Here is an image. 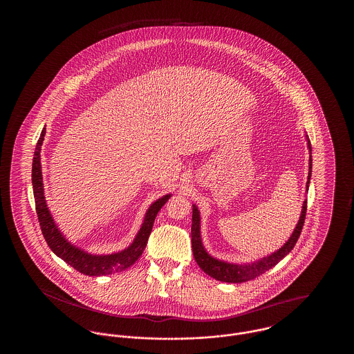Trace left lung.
I'll use <instances>...</instances> for the list:
<instances>
[{
    "label": "left lung",
    "instance_id": "1",
    "mask_svg": "<svg viewBox=\"0 0 354 354\" xmlns=\"http://www.w3.org/2000/svg\"><path fill=\"white\" fill-rule=\"evenodd\" d=\"M308 147L310 150V142L308 139ZM310 172H312V156H309V174H308V182H306V188L309 187V180H310ZM305 215H306V199L304 202L303 211L301 216L297 223L296 230L293 231L292 236L286 244L277 251L273 252L270 256L256 261L251 264H228L224 261H220L214 259L205 252L201 239V216L198 208L194 205L192 209V227H191V241H192V252L194 257L198 263V266L204 270L208 276L214 277L215 280H219L223 283H245L259 277L260 274L266 273L270 270L272 267H274L281 259H284L288 253L290 252L297 243L300 234L303 231L304 221H305Z\"/></svg>",
    "mask_w": 354,
    "mask_h": 354
}]
</instances>
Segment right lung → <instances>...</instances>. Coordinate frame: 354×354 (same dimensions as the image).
Instances as JSON below:
<instances>
[{
  "label": "right lung",
  "instance_id": "right-lung-1",
  "mask_svg": "<svg viewBox=\"0 0 354 354\" xmlns=\"http://www.w3.org/2000/svg\"><path fill=\"white\" fill-rule=\"evenodd\" d=\"M46 130L44 129L41 136L37 142L34 151L33 169H32V183H33L34 202L38 221L41 225L42 235L45 237L51 251L58 257L65 260L68 266L74 270L87 274V276H104L111 274L131 267L135 261L142 256L147 245L149 236L151 234L153 220L159 209L166 204L169 199V195H166L152 204L149 208L145 221L142 224L140 231L135 237L134 243L124 251L113 254H90L81 251L80 248L71 245L68 240L61 235L57 225L51 219L50 212L46 207L45 196H44V183H42V171H41V146L44 142V136Z\"/></svg>",
  "mask_w": 354,
  "mask_h": 354
}]
</instances>
